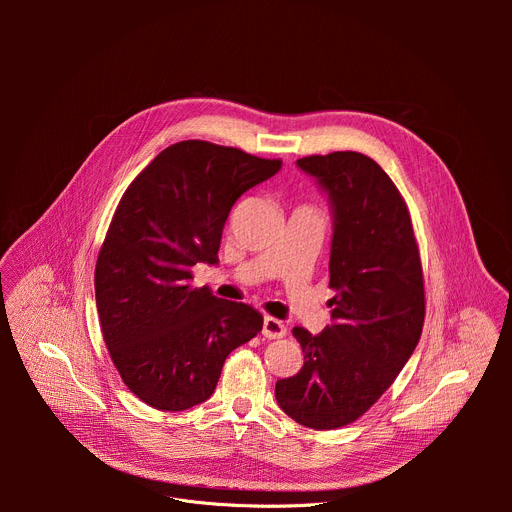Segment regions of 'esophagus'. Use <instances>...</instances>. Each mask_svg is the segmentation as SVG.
I'll use <instances>...</instances> for the list:
<instances>
[{"mask_svg":"<svg viewBox=\"0 0 512 512\" xmlns=\"http://www.w3.org/2000/svg\"><path fill=\"white\" fill-rule=\"evenodd\" d=\"M261 334H263L265 338H269V340H273V338H283V336L287 334V328H285V324H283L281 320L267 316V318L263 320V330H261Z\"/></svg>","mask_w":512,"mask_h":512,"instance_id":"34e87169","label":"esophagus"}]
</instances>
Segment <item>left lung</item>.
<instances>
[{"instance_id": "1", "label": "left lung", "mask_w": 512, "mask_h": 512, "mask_svg": "<svg viewBox=\"0 0 512 512\" xmlns=\"http://www.w3.org/2000/svg\"><path fill=\"white\" fill-rule=\"evenodd\" d=\"M332 208V324L296 326L298 375L275 383L277 405L312 429H336L367 413L413 354L425 318L419 249L411 216L387 172L358 152L296 162Z\"/></svg>"}]
</instances>
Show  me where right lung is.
<instances>
[{"mask_svg": "<svg viewBox=\"0 0 512 512\" xmlns=\"http://www.w3.org/2000/svg\"><path fill=\"white\" fill-rule=\"evenodd\" d=\"M281 160L210 141H178L125 190L95 267L103 340L127 389L160 411L206 401L227 356L263 328L247 304L192 287L196 263H218L233 204Z\"/></svg>", "mask_w": 512, "mask_h": 512, "instance_id": "obj_1", "label": "right lung"}]
</instances>
